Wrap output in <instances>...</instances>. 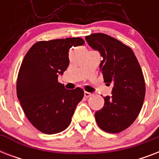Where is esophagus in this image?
I'll list each match as a JSON object with an SVG mask.
<instances>
[{"mask_svg":"<svg viewBox=\"0 0 159 159\" xmlns=\"http://www.w3.org/2000/svg\"><path fill=\"white\" fill-rule=\"evenodd\" d=\"M84 96H85V97H87V98H88V97H92V96H93V94H92V93H90V92H84Z\"/></svg>","mask_w":159,"mask_h":159,"instance_id":"34e87169","label":"esophagus"}]
</instances>
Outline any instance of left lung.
Segmentation results:
<instances>
[{
	"label": "left lung",
	"instance_id": "obj_1",
	"mask_svg": "<svg viewBox=\"0 0 159 159\" xmlns=\"http://www.w3.org/2000/svg\"><path fill=\"white\" fill-rule=\"evenodd\" d=\"M85 39L103 57L100 70L104 82L113 87L112 95L104 97V106L95 114L96 120L106 132L119 133L133 124L143 106L145 82L140 65L132 49L113 37L97 33Z\"/></svg>",
	"mask_w": 159,
	"mask_h": 159
}]
</instances>
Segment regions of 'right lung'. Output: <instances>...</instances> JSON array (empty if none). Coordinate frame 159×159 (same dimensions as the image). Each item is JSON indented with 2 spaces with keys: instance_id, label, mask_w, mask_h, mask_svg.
<instances>
[{
  "instance_id": "obj_1",
  "label": "right lung",
  "mask_w": 159,
  "mask_h": 159,
  "mask_svg": "<svg viewBox=\"0 0 159 159\" xmlns=\"http://www.w3.org/2000/svg\"><path fill=\"white\" fill-rule=\"evenodd\" d=\"M82 38H67L34 43L24 57L16 92L26 117L42 133L53 134L67 128L84 96L77 87L67 90L57 82L69 65L72 47L83 45Z\"/></svg>"
}]
</instances>
